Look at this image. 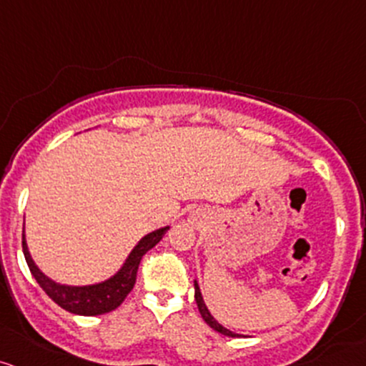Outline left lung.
Masks as SVG:
<instances>
[{
	"instance_id": "1",
	"label": "left lung",
	"mask_w": 366,
	"mask_h": 366,
	"mask_svg": "<svg viewBox=\"0 0 366 366\" xmlns=\"http://www.w3.org/2000/svg\"><path fill=\"white\" fill-rule=\"evenodd\" d=\"M194 299H196V304H198L199 312H202V318L204 320V323H207L208 327L214 328L215 332L222 333V335H227V337H238V333H232L231 330H227V328H224L222 325H220V323H217L214 316L210 315V311H208L207 306H204V300H203V297H202V292H199V287H198V283H196V281H194Z\"/></svg>"
}]
</instances>
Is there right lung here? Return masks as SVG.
<instances>
[{
  "label": "right lung",
  "mask_w": 366,
  "mask_h": 366,
  "mask_svg": "<svg viewBox=\"0 0 366 366\" xmlns=\"http://www.w3.org/2000/svg\"><path fill=\"white\" fill-rule=\"evenodd\" d=\"M167 231L168 227H162L158 229V231L149 232L147 236H144L137 247L132 250V254L128 255L124 266L119 269L111 280L99 285H90V287H66V285H59L55 283V281L48 280L46 276L34 266L33 259H31L29 252H27V244L24 234L22 250L24 257H26L27 266H29L31 274L34 276V280L38 281V285L43 288V292H45L55 304H59V306L66 309V311L74 312V315L97 316L114 311V309L127 299V295L130 294L132 288H134L135 280H137V269L140 259H142L144 254L149 252L156 243H159V239L163 238Z\"/></svg>",
  "instance_id": "right-lung-1"
}]
</instances>
